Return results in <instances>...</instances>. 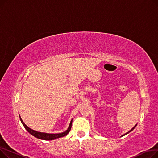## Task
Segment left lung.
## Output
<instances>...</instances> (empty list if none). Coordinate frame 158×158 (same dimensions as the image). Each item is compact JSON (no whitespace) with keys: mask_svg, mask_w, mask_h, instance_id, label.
Segmentation results:
<instances>
[{"mask_svg":"<svg viewBox=\"0 0 158 158\" xmlns=\"http://www.w3.org/2000/svg\"><path fill=\"white\" fill-rule=\"evenodd\" d=\"M136 126H137V124H136V125H135V126H134V127H132V129H131V130H130V131H128V132H126V133H125V134H124V135H122V136H121V137H122V136H125V135H127V134H128V133H129V132H131V131H132V130H133V129H135V127H136Z\"/></svg>","mask_w":158,"mask_h":158,"instance_id":"8db88e82","label":"left lung"}]
</instances>
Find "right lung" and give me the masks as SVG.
I'll return each mask as SVG.
<instances>
[{"label": "right lung", "mask_w": 158, "mask_h": 158, "mask_svg": "<svg viewBox=\"0 0 158 158\" xmlns=\"http://www.w3.org/2000/svg\"><path fill=\"white\" fill-rule=\"evenodd\" d=\"M19 117H20V119L21 122L22 123L23 126H24L25 129H26L29 133L32 135L33 136H35L38 139H44V140H53L57 138H61L63 136H65L66 135H67L69 132H70L71 127H72V120L70 121V123L69 124V126L68 127V129H66L65 131L61 132V133H57V134H51V133H46V132H38L36 131L33 130L31 128H29L28 126H27L25 123L23 122V120H22L19 114Z\"/></svg>", "instance_id": "1"}]
</instances>
